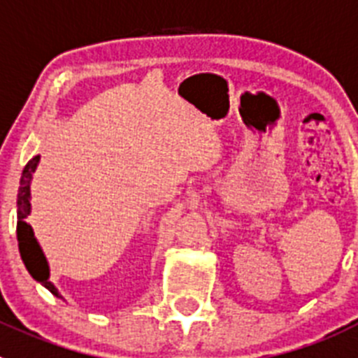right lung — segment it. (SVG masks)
Instances as JSON below:
<instances>
[{
  "instance_id": "1",
  "label": "right lung",
  "mask_w": 358,
  "mask_h": 358,
  "mask_svg": "<svg viewBox=\"0 0 358 358\" xmlns=\"http://www.w3.org/2000/svg\"><path fill=\"white\" fill-rule=\"evenodd\" d=\"M41 155H35L30 162L22 169L21 182H19L17 191V243H19V253L21 259L27 266L28 273L31 278L37 280L57 298L64 299L59 289L55 287V283L50 280V264H48L46 255H44L43 248L38 244L37 237L34 234V228L27 223V217L31 212V180H34V173L38 166Z\"/></svg>"
}]
</instances>
